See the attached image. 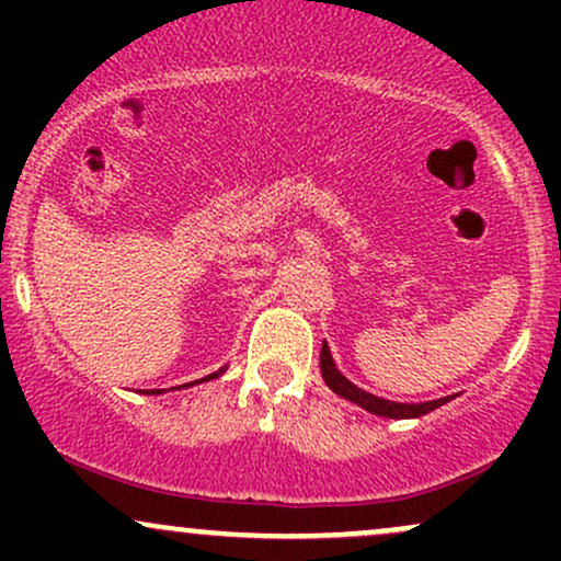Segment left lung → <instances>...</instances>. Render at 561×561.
I'll use <instances>...</instances> for the list:
<instances>
[{"label":"left lung","instance_id":"1","mask_svg":"<svg viewBox=\"0 0 561 561\" xmlns=\"http://www.w3.org/2000/svg\"><path fill=\"white\" fill-rule=\"evenodd\" d=\"M319 364H321V377H324L327 388L337 392V396L345 398V401L362 405L364 411H369V414L375 416H388V420H416V416L430 414V411L440 409L443 403L454 401V396H446V398H437V401H424V403H396V401H385V398L379 396H371V392L362 390L358 385H353L351 379L343 377V371H340L332 362V353H330V345H327V340L321 343Z\"/></svg>","mask_w":561,"mask_h":561}]
</instances>
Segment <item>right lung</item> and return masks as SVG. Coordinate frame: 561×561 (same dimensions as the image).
<instances>
[{
	"mask_svg": "<svg viewBox=\"0 0 561 561\" xmlns=\"http://www.w3.org/2000/svg\"><path fill=\"white\" fill-rule=\"evenodd\" d=\"M224 369H227V366H224ZM224 369H218V371H214V375L203 377V379H199V382H208V379H216V377H221V375H224ZM190 385H192V382H190ZM182 388H186V385H182ZM171 390H173V388H171ZM152 392H156V390H152ZM160 392H163V390H158L156 396H160Z\"/></svg>",
	"mask_w": 561,
	"mask_h": 561,
	"instance_id": "right-lung-1",
	"label": "right lung"
}]
</instances>
